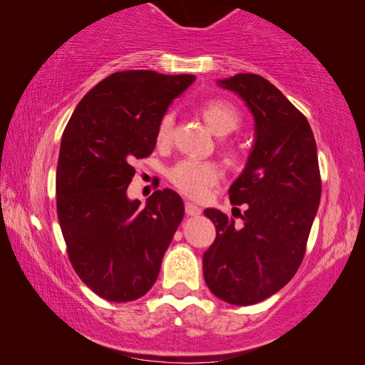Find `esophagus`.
Segmentation results:
<instances>
[{"label":"esophagus","mask_w":365,"mask_h":365,"mask_svg":"<svg viewBox=\"0 0 365 365\" xmlns=\"http://www.w3.org/2000/svg\"><path fill=\"white\" fill-rule=\"evenodd\" d=\"M184 207H186V214L187 216H199V214H201V207L199 206H196V204H192V202H186L184 204Z\"/></svg>","instance_id":"1"}]
</instances>
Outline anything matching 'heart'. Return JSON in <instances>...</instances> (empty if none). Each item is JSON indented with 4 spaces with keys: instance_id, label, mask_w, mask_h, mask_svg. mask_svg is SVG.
Returning a JSON list of instances; mask_svg holds the SVG:
<instances>
[{
    "instance_id": "obj_1",
    "label": "heart",
    "mask_w": 365,
    "mask_h": 365,
    "mask_svg": "<svg viewBox=\"0 0 365 365\" xmlns=\"http://www.w3.org/2000/svg\"><path fill=\"white\" fill-rule=\"evenodd\" d=\"M201 114L207 126L217 136H226L236 131L241 124V116L231 103L222 99H209L201 106ZM174 118L166 113L158 124L156 141L159 146H166L171 141ZM222 176L221 168L212 161H197V159H182L169 169L168 178L178 191L189 197L201 199L206 196L214 184L219 182Z\"/></svg>"
}]
</instances>
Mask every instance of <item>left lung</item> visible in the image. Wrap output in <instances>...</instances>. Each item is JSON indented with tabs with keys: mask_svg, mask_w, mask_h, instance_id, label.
<instances>
[{
	"mask_svg": "<svg viewBox=\"0 0 365 365\" xmlns=\"http://www.w3.org/2000/svg\"><path fill=\"white\" fill-rule=\"evenodd\" d=\"M219 84L246 101L256 141L229 187L231 204L247 207L241 222L204 211L216 226L202 256L204 281L222 301L251 306L282 289L301 266L321 202L317 148L306 116L267 79L241 73Z\"/></svg>",
	"mask_w": 365,
	"mask_h": 365,
	"instance_id": "8db88e82",
	"label": "left lung"
}]
</instances>
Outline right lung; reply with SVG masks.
Returning <instances> with one entry per match:
<instances>
[{
	"mask_svg": "<svg viewBox=\"0 0 365 365\" xmlns=\"http://www.w3.org/2000/svg\"><path fill=\"white\" fill-rule=\"evenodd\" d=\"M192 74L113 73L74 109L56 169V209L79 279L109 302L144 296L184 216L178 192L159 189L146 206L129 201L134 163L156 146L158 124Z\"/></svg>",
	"mask_w": 365,
	"mask_h": 365,
	"instance_id": "obj_1",
	"label": "right lung"
}]
</instances>
